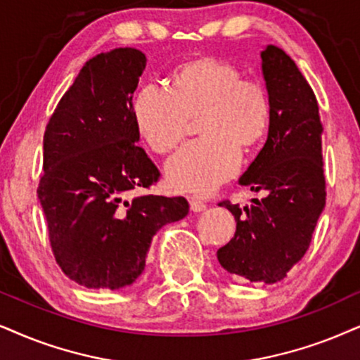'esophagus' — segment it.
<instances>
[{
    "instance_id": "esophagus-1",
    "label": "esophagus",
    "mask_w": 360,
    "mask_h": 360,
    "mask_svg": "<svg viewBox=\"0 0 360 360\" xmlns=\"http://www.w3.org/2000/svg\"><path fill=\"white\" fill-rule=\"evenodd\" d=\"M189 206H191V211L193 212H202L204 209H206V204L202 201H199V199H189Z\"/></svg>"
}]
</instances>
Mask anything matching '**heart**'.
Returning <instances> with one entry per match:
<instances>
[{
  "instance_id": "heart-1",
  "label": "heart",
  "mask_w": 360,
  "mask_h": 360,
  "mask_svg": "<svg viewBox=\"0 0 360 360\" xmlns=\"http://www.w3.org/2000/svg\"><path fill=\"white\" fill-rule=\"evenodd\" d=\"M202 139L167 165V183L181 193L207 194L238 171L239 151L259 146L271 122V99L256 79L229 59L201 54L184 59L167 78V91L144 86L133 99L139 138L156 154H171L188 136L189 121Z\"/></svg>"
}]
</instances>
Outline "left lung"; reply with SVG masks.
I'll use <instances>...</instances> for the list:
<instances>
[{"label": "left lung", "mask_w": 360, "mask_h": 360, "mask_svg": "<svg viewBox=\"0 0 360 360\" xmlns=\"http://www.w3.org/2000/svg\"><path fill=\"white\" fill-rule=\"evenodd\" d=\"M261 58L269 136L239 183L266 191V198L245 207L219 202L233 212L236 234L217 251V261L243 281L274 284L304 257L326 206L324 127L316 94L292 59L272 44Z\"/></svg>", "instance_id": "1"}]
</instances>
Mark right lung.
Returning a JSON list of instances; mask_svg holds the SVG:
<instances>
[{
  "label": "right lung",
  "mask_w": 360,
  "mask_h": 360,
  "mask_svg": "<svg viewBox=\"0 0 360 360\" xmlns=\"http://www.w3.org/2000/svg\"><path fill=\"white\" fill-rule=\"evenodd\" d=\"M144 68L146 56L134 48L86 61L44 131L38 198L49 244L61 271L89 289L134 282L153 236L189 212L181 195L129 198L161 176L136 146L133 93Z\"/></svg>",
  "instance_id": "obj_1"
}]
</instances>
